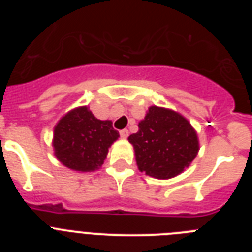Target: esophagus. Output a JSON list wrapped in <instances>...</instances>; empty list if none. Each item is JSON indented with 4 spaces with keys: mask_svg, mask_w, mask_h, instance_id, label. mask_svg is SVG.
<instances>
[{
    "mask_svg": "<svg viewBox=\"0 0 252 252\" xmlns=\"http://www.w3.org/2000/svg\"><path fill=\"white\" fill-rule=\"evenodd\" d=\"M120 136H121L122 139H127V136H128V130H127V128H124V130L120 131Z\"/></svg>",
    "mask_w": 252,
    "mask_h": 252,
    "instance_id": "1",
    "label": "esophagus"
}]
</instances>
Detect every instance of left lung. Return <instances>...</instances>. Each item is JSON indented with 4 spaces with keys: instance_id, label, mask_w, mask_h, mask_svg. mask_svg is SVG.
Here are the masks:
<instances>
[{
    "instance_id": "left-lung-1",
    "label": "left lung",
    "mask_w": 252,
    "mask_h": 252,
    "mask_svg": "<svg viewBox=\"0 0 252 252\" xmlns=\"http://www.w3.org/2000/svg\"><path fill=\"white\" fill-rule=\"evenodd\" d=\"M140 171L158 179L180 174L199 150L192 125L171 110L151 106L139 131L128 136Z\"/></svg>"
}]
</instances>
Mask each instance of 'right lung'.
<instances>
[{
	"label": "right lung",
	"instance_id": "add662e5",
	"mask_svg": "<svg viewBox=\"0 0 252 252\" xmlns=\"http://www.w3.org/2000/svg\"><path fill=\"white\" fill-rule=\"evenodd\" d=\"M119 132L111 121L95 119L88 107L66 113L54 128L55 157L63 165L77 171H91L103 164Z\"/></svg>",
	"mask_w": 252,
	"mask_h": 252
}]
</instances>
